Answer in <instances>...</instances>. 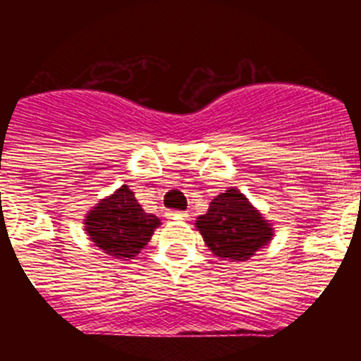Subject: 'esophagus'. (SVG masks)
<instances>
[{
    "instance_id": "obj_1",
    "label": "esophagus",
    "mask_w": 361,
    "mask_h": 361,
    "mask_svg": "<svg viewBox=\"0 0 361 361\" xmlns=\"http://www.w3.org/2000/svg\"><path fill=\"white\" fill-rule=\"evenodd\" d=\"M168 216H188L186 212H168L166 213Z\"/></svg>"
}]
</instances>
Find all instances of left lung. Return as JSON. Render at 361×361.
I'll return each mask as SVG.
<instances>
[{
    "mask_svg": "<svg viewBox=\"0 0 361 361\" xmlns=\"http://www.w3.org/2000/svg\"><path fill=\"white\" fill-rule=\"evenodd\" d=\"M195 226L212 253L231 262L250 260L273 238L269 220L237 188L216 195Z\"/></svg>",
    "mask_w": 361,
    "mask_h": 361,
    "instance_id": "1",
    "label": "left lung"
}]
</instances>
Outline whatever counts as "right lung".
Segmentation results:
<instances>
[{"mask_svg": "<svg viewBox=\"0 0 361 361\" xmlns=\"http://www.w3.org/2000/svg\"><path fill=\"white\" fill-rule=\"evenodd\" d=\"M161 220L146 213L126 184L114 191L85 219V231L103 253L111 258L135 257L152 238Z\"/></svg>", "mask_w": 361, "mask_h": 361, "instance_id": "1", "label": "right lung"}]
</instances>
